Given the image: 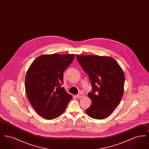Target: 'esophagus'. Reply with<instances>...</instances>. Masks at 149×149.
Instances as JSON below:
<instances>
[{
  "label": "esophagus",
  "mask_w": 149,
  "mask_h": 149,
  "mask_svg": "<svg viewBox=\"0 0 149 149\" xmlns=\"http://www.w3.org/2000/svg\"><path fill=\"white\" fill-rule=\"evenodd\" d=\"M83 96H84L83 94H82V93H79V94H78V95H76V97H77V98H82Z\"/></svg>",
  "instance_id": "34e87169"
}]
</instances>
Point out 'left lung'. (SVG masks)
Returning a JSON list of instances; mask_svg holds the SVG:
<instances>
[{"label": "left lung", "instance_id": "obj_1", "mask_svg": "<svg viewBox=\"0 0 149 149\" xmlns=\"http://www.w3.org/2000/svg\"><path fill=\"white\" fill-rule=\"evenodd\" d=\"M79 63L89 75L92 91L88 93L92 104L85 110L91 118H106L118 106L123 96L125 75L111 57L77 55Z\"/></svg>", "mask_w": 149, "mask_h": 149}]
</instances>
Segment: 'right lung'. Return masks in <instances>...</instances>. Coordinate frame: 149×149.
<instances>
[{"label": "right lung", "mask_w": 149, "mask_h": 149, "mask_svg": "<svg viewBox=\"0 0 149 149\" xmlns=\"http://www.w3.org/2000/svg\"><path fill=\"white\" fill-rule=\"evenodd\" d=\"M75 55H43L31 65L25 80L26 92L36 111L47 120L63 113L72 97L61 85L63 73Z\"/></svg>", "instance_id": "right-lung-1"}]
</instances>
